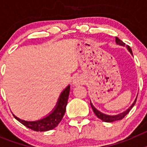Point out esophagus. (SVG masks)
Masks as SVG:
<instances>
[{
  "instance_id": "obj_1",
  "label": "esophagus",
  "mask_w": 147,
  "mask_h": 147,
  "mask_svg": "<svg viewBox=\"0 0 147 147\" xmlns=\"http://www.w3.org/2000/svg\"><path fill=\"white\" fill-rule=\"evenodd\" d=\"M80 82L81 81H80L79 78H75L74 80V81H73V84H74V85H78L79 84H80Z\"/></svg>"
}]
</instances>
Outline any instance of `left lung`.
Masks as SVG:
<instances>
[{
	"instance_id": "1",
	"label": "left lung",
	"mask_w": 147,
	"mask_h": 147,
	"mask_svg": "<svg viewBox=\"0 0 147 147\" xmlns=\"http://www.w3.org/2000/svg\"><path fill=\"white\" fill-rule=\"evenodd\" d=\"M115 42H116L118 45H122V46H125V43H124V42H122L121 40L120 39L118 38V37H115ZM126 47L127 48V50L129 51V52H130V54H132V49H130V47H129V45H127ZM137 96H138V95H137ZM136 100H137V97H136V98L135 99L134 102L132 104V105H131L130 107L127 109L126 111H124V112L121 113L120 114H118V115H106V114L102 113H101L100 111H98L96 108H95V107L93 105V104L91 103V102H90V106H91L94 113L96 114V115L98 119H100L101 120H102L105 122H113V121H116L121 120V119H124V118L125 117V115H127V113H129V112L130 111L131 109H132V107L135 105V104H136Z\"/></svg>"
}]
</instances>
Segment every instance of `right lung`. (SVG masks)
Masks as SVG:
<instances>
[{"instance_id": "obj_1", "label": "right lung", "mask_w": 147, "mask_h": 147, "mask_svg": "<svg viewBox=\"0 0 147 147\" xmlns=\"http://www.w3.org/2000/svg\"><path fill=\"white\" fill-rule=\"evenodd\" d=\"M70 93V85L67 87L61 93L58 102L56 105L54 110L51 113L49 114L47 116L41 119L40 120L30 121H25L20 119L14 114V117L17 119L22 124L26 126L29 129L37 132H45L51 129H54L56 127H57L59 122L62 119L65 115L66 110V106L67 104V100Z\"/></svg>"}]
</instances>
